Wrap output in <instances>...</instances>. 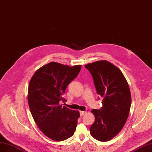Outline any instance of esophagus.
Segmentation results:
<instances>
[{
	"label": "esophagus",
	"instance_id": "34e87169",
	"mask_svg": "<svg viewBox=\"0 0 152 152\" xmlns=\"http://www.w3.org/2000/svg\"><path fill=\"white\" fill-rule=\"evenodd\" d=\"M86 114V111H80V115L81 116H83Z\"/></svg>",
	"mask_w": 152,
	"mask_h": 152
}]
</instances>
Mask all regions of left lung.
<instances>
[{
    "mask_svg": "<svg viewBox=\"0 0 152 152\" xmlns=\"http://www.w3.org/2000/svg\"><path fill=\"white\" fill-rule=\"evenodd\" d=\"M84 66L91 72L97 94L102 97V107L91 110L95 121L90 132L99 141H109L120 132L129 116V84L121 71L107 61H97Z\"/></svg>",
    "mask_w": 152,
    "mask_h": 152,
    "instance_id": "1",
    "label": "left lung"
}]
</instances>
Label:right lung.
<instances>
[{"mask_svg":"<svg viewBox=\"0 0 152 152\" xmlns=\"http://www.w3.org/2000/svg\"><path fill=\"white\" fill-rule=\"evenodd\" d=\"M81 65L69 66L56 62L45 64L35 71L30 81L28 102L38 128L51 140L60 142L73 135L80 114L67 108L63 94L76 77Z\"/></svg>","mask_w":152,"mask_h":152,"instance_id":"add662e5","label":"right lung"}]
</instances>
